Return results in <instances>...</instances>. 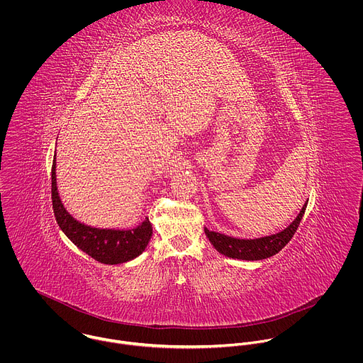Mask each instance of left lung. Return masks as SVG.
Instances as JSON below:
<instances>
[{
	"label": "left lung",
	"instance_id": "left-lung-1",
	"mask_svg": "<svg viewBox=\"0 0 363 363\" xmlns=\"http://www.w3.org/2000/svg\"><path fill=\"white\" fill-rule=\"evenodd\" d=\"M306 209V204L302 208L301 213L296 216V219L282 232L265 236V238H259V239H236L230 238L218 232H211L206 229L211 245L223 256L230 257V259H247V261H255V259H264L277 255L281 252L288 242L292 239L295 235L303 213Z\"/></svg>",
	"mask_w": 363,
	"mask_h": 363
}]
</instances>
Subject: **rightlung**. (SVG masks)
Masks as SVG:
<instances>
[{"mask_svg": "<svg viewBox=\"0 0 363 363\" xmlns=\"http://www.w3.org/2000/svg\"><path fill=\"white\" fill-rule=\"evenodd\" d=\"M52 201L54 216L65 236L84 253L104 264H121L138 257L150 243L152 225L147 218L140 226L128 230L98 229L74 219L57 193L55 157L52 167Z\"/></svg>", "mask_w": 363, "mask_h": 363, "instance_id": "add662e5", "label": "right lung"}]
</instances>
